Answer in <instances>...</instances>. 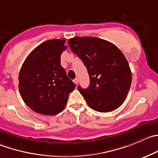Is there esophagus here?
Returning <instances> with one entry per match:
<instances>
[{
  "mask_svg": "<svg viewBox=\"0 0 158 158\" xmlns=\"http://www.w3.org/2000/svg\"><path fill=\"white\" fill-rule=\"evenodd\" d=\"M73 82H74L75 84H76V85H77V84L79 83V79H78L77 78H76V79H75L74 80H73Z\"/></svg>",
  "mask_w": 158,
  "mask_h": 158,
  "instance_id": "1",
  "label": "esophagus"
}]
</instances>
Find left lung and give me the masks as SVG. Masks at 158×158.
Returning <instances> with one entry per match:
<instances>
[{
  "label": "left lung",
  "instance_id": "1",
  "mask_svg": "<svg viewBox=\"0 0 158 158\" xmlns=\"http://www.w3.org/2000/svg\"><path fill=\"white\" fill-rule=\"evenodd\" d=\"M68 43L88 70L89 86H79L78 90L89 106L101 113L120 107L132 81L131 70L122 52L111 42L95 37H74Z\"/></svg>",
  "mask_w": 158,
  "mask_h": 158
}]
</instances>
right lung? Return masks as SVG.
Returning <instances> with one entry per match:
<instances>
[{"label":"right lung","instance_id":"add662e5","mask_svg":"<svg viewBox=\"0 0 158 158\" xmlns=\"http://www.w3.org/2000/svg\"><path fill=\"white\" fill-rule=\"evenodd\" d=\"M65 42V39L44 42L28 55L20 70V94L36 113L50 116L60 113L76 87L61 65V55L67 48Z\"/></svg>","mask_w":158,"mask_h":158}]
</instances>
